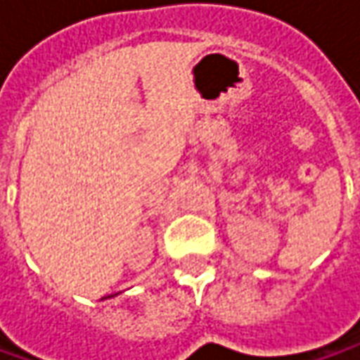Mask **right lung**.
<instances>
[{
	"label": "right lung",
	"mask_w": 360,
	"mask_h": 360,
	"mask_svg": "<svg viewBox=\"0 0 360 360\" xmlns=\"http://www.w3.org/2000/svg\"><path fill=\"white\" fill-rule=\"evenodd\" d=\"M105 298H110V297H105Z\"/></svg>",
	"instance_id": "add662e5"
}]
</instances>
